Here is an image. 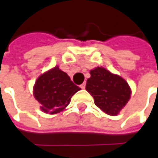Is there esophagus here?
<instances>
[{"label":"esophagus","instance_id":"34e87169","mask_svg":"<svg viewBox=\"0 0 158 158\" xmlns=\"http://www.w3.org/2000/svg\"><path fill=\"white\" fill-rule=\"evenodd\" d=\"M85 85H86V82L83 83L82 85H80V87H81V89H85Z\"/></svg>","mask_w":158,"mask_h":158}]
</instances>
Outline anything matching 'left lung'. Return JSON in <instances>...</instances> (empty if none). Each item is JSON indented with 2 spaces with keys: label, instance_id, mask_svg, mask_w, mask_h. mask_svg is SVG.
I'll return each mask as SVG.
<instances>
[{
  "label": "left lung",
  "instance_id": "1",
  "mask_svg": "<svg viewBox=\"0 0 158 158\" xmlns=\"http://www.w3.org/2000/svg\"><path fill=\"white\" fill-rule=\"evenodd\" d=\"M89 73L85 89L93 96L95 104L108 115H118L130 99L128 83L104 68L97 67Z\"/></svg>",
  "mask_w": 158,
  "mask_h": 158
}]
</instances>
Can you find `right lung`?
<instances>
[{
	"label": "right lung",
	"mask_w": 158,
	"mask_h": 158,
	"mask_svg": "<svg viewBox=\"0 0 158 158\" xmlns=\"http://www.w3.org/2000/svg\"><path fill=\"white\" fill-rule=\"evenodd\" d=\"M80 88L75 85L65 72L55 67L40 76L34 86V96L45 113L56 114L70 103Z\"/></svg>",
	"instance_id": "1"
}]
</instances>
